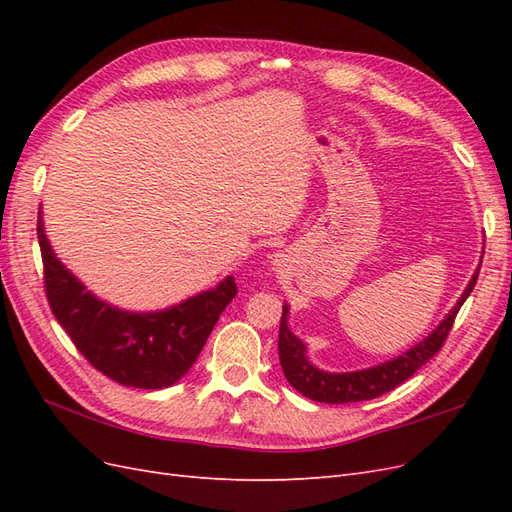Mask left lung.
I'll return each instance as SVG.
<instances>
[{
	"instance_id": "obj_1",
	"label": "left lung",
	"mask_w": 512,
	"mask_h": 512,
	"mask_svg": "<svg viewBox=\"0 0 512 512\" xmlns=\"http://www.w3.org/2000/svg\"><path fill=\"white\" fill-rule=\"evenodd\" d=\"M478 271H480V265L472 275L466 290H463L457 305L438 324V329L431 335H427L423 342H418L414 348L397 356L393 361H386L382 365L361 369V371H348V374H329V371H322L309 363V359L305 356L307 352L305 344L288 329V305H284L277 350H280V363H282L286 380L301 395L320 401V404H352V401L376 399L384 393L393 391L395 386L414 376L416 369H421L444 346L448 331L453 329L457 312L461 309V305L466 303L470 292L476 286Z\"/></svg>"
}]
</instances>
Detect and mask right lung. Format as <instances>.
Instances as JSON below:
<instances>
[{"label":"right lung","mask_w":512,"mask_h":512,"mask_svg":"<svg viewBox=\"0 0 512 512\" xmlns=\"http://www.w3.org/2000/svg\"><path fill=\"white\" fill-rule=\"evenodd\" d=\"M44 290L53 316L85 359L111 380L134 389H166L188 374L215 322L235 299V277H226L162 312H123L94 297L61 265L38 220Z\"/></svg>","instance_id":"obj_1"}]
</instances>
